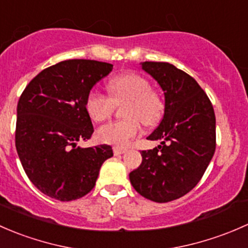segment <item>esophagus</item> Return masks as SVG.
I'll list each match as a JSON object with an SVG mask.
<instances>
[{"label":"esophagus","mask_w":248,"mask_h":248,"mask_svg":"<svg viewBox=\"0 0 248 248\" xmlns=\"http://www.w3.org/2000/svg\"><path fill=\"white\" fill-rule=\"evenodd\" d=\"M127 149H125V148H121V147H114L113 148V154L114 155H121V154H124L125 152H126Z\"/></svg>","instance_id":"1"}]
</instances>
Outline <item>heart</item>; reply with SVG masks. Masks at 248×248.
Here are the masks:
<instances>
[{
  "label": "heart",
  "instance_id": "heart-1",
  "mask_svg": "<svg viewBox=\"0 0 248 248\" xmlns=\"http://www.w3.org/2000/svg\"><path fill=\"white\" fill-rule=\"evenodd\" d=\"M109 95L93 89L86 98V111L94 122L108 118L116 105L123 106L126 118L109 122L96 132L99 141L107 144L124 147L141 134V123L152 126L161 119L163 101L150 83L141 75L127 73L112 78L108 82Z\"/></svg>",
  "mask_w": 248,
  "mask_h": 248
}]
</instances>
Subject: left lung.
<instances>
[{"label": "left lung", "instance_id": "1", "mask_svg": "<svg viewBox=\"0 0 248 248\" xmlns=\"http://www.w3.org/2000/svg\"><path fill=\"white\" fill-rule=\"evenodd\" d=\"M165 93V114L148 140L161 145L142 150V163L129 174L135 190L157 203L178 200L202 179L216 148L213 104L197 81L173 64L144 62Z\"/></svg>", "mask_w": 248, "mask_h": 248}]
</instances>
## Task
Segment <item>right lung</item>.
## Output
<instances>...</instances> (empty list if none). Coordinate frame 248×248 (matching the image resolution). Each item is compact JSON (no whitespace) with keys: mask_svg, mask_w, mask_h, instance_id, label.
<instances>
[{"mask_svg":"<svg viewBox=\"0 0 248 248\" xmlns=\"http://www.w3.org/2000/svg\"><path fill=\"white\" fill-rule=\"evenodd\" d=\"M109 63L68 60L40 71L17 103L15 147L24 170L44 195L69 202L95 186L111 145L76 147L94 129L86 111L93 86L112 71Z\"/></svg>","mask_w":248,"mask_h":248,"instance_id":"1","label":"right lung"}]
</instances>
